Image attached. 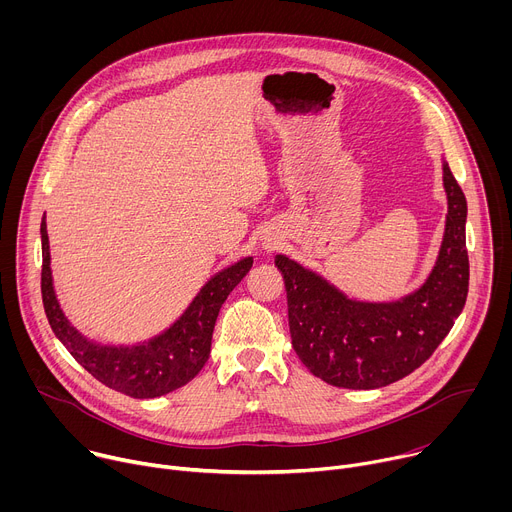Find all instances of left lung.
Returning <instances> with one entry per match:
<instances>
[{"label":"left lung","mask_w":512,"mask_h":512,"mask_svg":"<svg viewBox=\"0 0 512 512\" xmlns=\"http://www.w3.org/2000/svg\"><path fill=\"white\" fill-rule=\"evenodd\" d=\"M446 233L425 283L397 302H356L318 273L285 255L275 257L287 291L289 334L308 371L334 387L379 389L433 354L462 314L470 263L466 196L444 162Z\"/></svg>","instance_id":"1"}]
</instances>
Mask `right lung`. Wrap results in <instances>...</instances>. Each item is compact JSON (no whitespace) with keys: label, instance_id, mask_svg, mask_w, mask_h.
Here are the masks:
<instances>
[{"label":"right lung","instance_id":"1","mask_svg":"<svg viewBox=\"0 0 512 512\" xmlns=\"http://www.w3.org/2000/svg\"><path fill=\"white\" fill-rule=\"evenodd\" d=\"M42 235V302L56 338L103 385L133 399H154L190 383L210 356L214 322L221 306L249 273L253 257L216 273L192 300L188 310L160 336L133 346H103L85 338L62 314L50 271L46 221Z\"/></svg>","mask_w":512,"mask_h":512}]
</instances>
